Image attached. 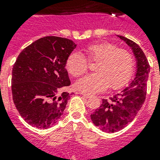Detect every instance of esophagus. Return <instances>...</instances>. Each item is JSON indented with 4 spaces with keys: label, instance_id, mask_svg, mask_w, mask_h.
I'll use <instances>...</instances> for the list:
<instances>
[{
    "label": "esophagus",
    "instance_id": "obj_1",
    "mask_svg": "<svg viewBox=\"0 0 160 160\" xmlns=\"http://www.w3.org/2000/svg\"><path fill=\"white\" fill-rule=\"evenodd\" d=\"M80 94L81 95H83L84 97L87 98V99H89V98H90V97H91V96H92V95H90V94H86V93H84V92H80Z\"/></svg>",
    "mask_w": 160,
    "mask_h": 160
}]
</instances>
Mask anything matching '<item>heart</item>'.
<instances>
[{
  "instance_id": "1",
  "label": "heart",
  "mask_w": 160,
  "mask_h": 160,
  "mask_svg": "<svg viewBox=\"0 0 160 160\" xmlns=\"http://www.w3.org/2000/svg\"><path fill=\"white\" fill-rule=\"evenodd\" d=\"M84 54L91 62L97 61L95 74L87 75L77 80L75 86L87 93H99L110 86L122 87L129 80L134 68V60L130 52L118 49L109 42L89 45L83 49ZM65 67L70 75L78 77L88 70V62L79 52L68 56Z\"/></svg>"
}]
</instances>
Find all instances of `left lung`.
I'll return each mask as SVG.
<instances>
[{
  "mask_svg": "<svg viewBox=\"0 0 160 160\" xmlns=\"http://www.w3.org/2000/svg\"><path fill=\"white\" fill-rule=\"evenodd\" d=\"M131 48L136 60V73L131 82L121 92L107 100L90 114L95 126L102 131L114 133L123 129L134 119L141 109L146 96V86L150 66L144 51L131 40L117 36Z\"/></svg>",
  "mask_w": 160,
  "mask_h": 160,
  "instance_id": "obj_1",
  "label": "left lung"
}]
</instances>
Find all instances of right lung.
I'll use <instances>...</instances> for the list:
<instances>
[{
  "label": "right lung",
  "instance_id": "right-lung-1",
  "mask_svg": "<svg viewBox=\"0 0 160 160\" xmlns=\"http://www.w3.org/2000/svg\"><path fill=\"white\" fill-rule=\"evenodd\" d=\"M76 47L71 40L45 36L24 49L13 65L12 97L19 114L38 129L53 126L64 113L70 85L65 63Z\"/></svg>",
  "mask_w": 160,
  "mask_h": 160
}]
</instances>
